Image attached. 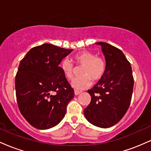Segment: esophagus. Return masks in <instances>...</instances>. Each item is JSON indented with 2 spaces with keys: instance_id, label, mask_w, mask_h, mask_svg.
Here are the masks:
<instances>
[{
  "instance_id": "1",
  "label": "esophagus",
  "mask_w": 151,
  "mask_h": 151,
  "mask_svg": "<svg viewBox=\"0 0 151 151\" xmlns=\"http://www.w3.org/2000/svg\"><path fill=\"white\" fill-rule=\"evenodd\" d=\"M81 93L80 91H77V90H74V94L75 95H79Z\"/></svg>"
}]
</instances>
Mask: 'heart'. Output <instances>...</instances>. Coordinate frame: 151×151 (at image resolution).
Masks as SVG:
<instances>
[{
    "mask_svg": "<svg viewBox=\"0 0 151 151\" xmlns=\"http://www.w3.org/2000/svg\"><path fill=\"white\" fill-rule=\"evenodd\" d=\"M76 65L82 67L80 71L81 77L72 82L74 89L81 90L88 87L91 84V79L98 81L102 79L106 70V60L102 56H96L90 51H81L73 56ZM60 69L67 79H72L74 75L73 64L68 59H64L60 62Z\"/></svg>",
    "mask_w": 151,
    "mask_h": 151,
    "instance_id": "1",
    "label": "heart"
}]
</instances>
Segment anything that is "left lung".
I'll return each mask as SVG.
<instances>
[{
  "mask_svg": "<svg viewBox=\"0 0 151 151\" xmlns=\"http://www.w3.org/2000/svg\"><path fill=\"white\" fill-rule=\"evenodd\" d=\"M101 46L106 60V70L88 92L91 101L84 114L93 125L109 128L116 124L125 115L132 97L133 80L130 62L121 50L104 42Z\"/></svg>",
  "mask_w": 151,
  "mask_h": 151,
  "instance_id": "obj_1",
  "label": "left lung"
}]
</instances>
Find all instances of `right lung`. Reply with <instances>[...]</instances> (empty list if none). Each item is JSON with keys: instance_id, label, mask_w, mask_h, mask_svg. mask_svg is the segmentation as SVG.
<instances>
[{"instance_id": "1", "label": "right lung", "mask_w": 151, "mask_h": 151, "mask_svg": "<svg viewBox=\"0 0 151 151\" xmlns=\"http://www.w3.org/2000/svg\"><path fill=\"white\" fill-rule=\"evenodd\" d=\"M72 50L45 43L32 47L20 62L15 76L17 102L23 117L36 129L58 125L74 97L73 88L59 67Z\"/></svg>"}]
</instances>
